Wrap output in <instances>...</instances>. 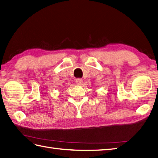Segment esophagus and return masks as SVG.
I'll use <instances>...</instances> for the list:
<instances>
[{"label": "esophagus", "mask_w": 158, "mask_h": 158, "mask_svg": "<svg viewBox=\"0 0 158 158\" xmlns=\"http://www.w3.org/2000/svg\"><path fill=\"white\" fill-rule=\"evenodd\" d=\"M83 82V79L81 78H78L76 79V83L78 85H81Z\"/></svg>", "instance_id": "esophagus-1"}]
</instances>
